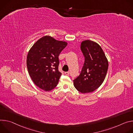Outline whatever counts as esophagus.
I'll return each instance as SVG.
<instances>
[{
	"label": "esophagus",
	"mask_w": 133,
	"mask_h": 133,
	"mask_svg": "<svg viewBox=\"0 0 133 133\" xmlns=\"http://www.w3.org/2000/svg\"><path fill=\"white\" fill-rule=\"evenodd\" d=\"M65 75L66 76H69V72H65Z\"/></svg>",
	"instance_id": "obj_1"
}]
</instances>
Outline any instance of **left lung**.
I'll return each instance as SVG.
<instances>
[{
    "instance_id": "obj_1",
    "label": "left lung",
    "mask_w": 133,
    "mask_h": 133,
    "mask_svg": "<svg viewBox=\"0 0 133 133\" xmlns=\"http://www.w3.org/2000/svg\"><path fill=\"white\" fill-rule=\"evenodd\" d=\"M80 48L85 60L79 76L73 80L74 86L82 94L92 92L104 82L108 61L101 46L94 41H82Z\"/></svg>"
}]
</instances>
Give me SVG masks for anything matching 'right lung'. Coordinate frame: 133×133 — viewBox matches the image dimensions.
I'll list each match as a JSON object with an SVG mask.
<instances>
[{
	"mask_svg": "<svg viewBox=\"0 0 133 133\" xmlns=\"http://www.w3.org/2000/svg\"><path fill=\"white\" fill-rule=\"evenodd\" d=\"M67 44L46 35L37 40L29 50L26 60L28 72L40 89L48 91L57 85L61 76L58 70V56Z\"/></svg>",
	"mask_w": 133,
	"mask_h": 133,
	"instance_id": "add662e5",
	"label": "right lung"
}]
</instances>
